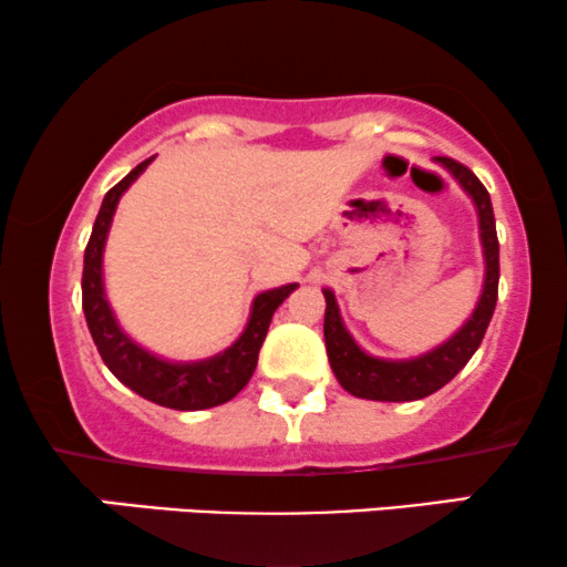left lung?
Returning <instances> with one entry per match:
<instances>
[{"instance_id":"8db88e82","label":"left lung","mask_w":567,"mask_h":567,"mask_svg":"<svg viewBox=\"0 0 567 567\" xmlns=\"http://www.w3.org/2000/svg\"><path fill=\"white\" fill-rule=\"evenodd\" d=\"M446 171L452 173L454 181L465 188L467 197L473 199L478 213V234L481 247H484L486 276L484 291H481L476 310L465 320V326L439 344L431 352L421 354L412 360H381L373 354L362 352L352 333L344 328L341 320L337 297L331 289H323L326 297V320H323V337L326 352L331 362L333 375L352 396L375 402H412L423 400L450 383L454 375L467 365V360L476 354V349L484 341L488 320L497 307V286H499V241H497V223H494L492 199H488L486 186L467 171L463 163L450 157H436Z\"/></svg>"}]
</instances>
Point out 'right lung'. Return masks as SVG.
I'll list each match as a JSON object with an SVG mask.
<instances>
[{"instance_id":"add662e5","label":"right lung","mask_w":567,"mask_h":567,"mask_svg":"<svg viewBox=\"0 0 567 567\" xmlns=\"http://www.w3.org/2000/svg\"><path fill=\"white\" fill-rule=\"evenodd\" d=\"M155 157L144 159L134 171L125 176L121 184H115L104 194L100 215H96L91 239L83 251V316H86L91 339L100 349L104 365L113 370V375L125 383L131 391H136L144 400L163 404L171 410H207L234 400L239 391L247 386L251 373L257 368V354L268 333L272 312L284 302L299 284H286L281 289L262 291L255 297L249 312V323L244 328L239 339L230 344L226 352L215 358L197 362H171L157 358L138 347L128 333L117 326L113 307L104 297V278H102V255L104 241H107L113 215L123 192L146 171V165Z\"/></svg>"}]
</instances>
